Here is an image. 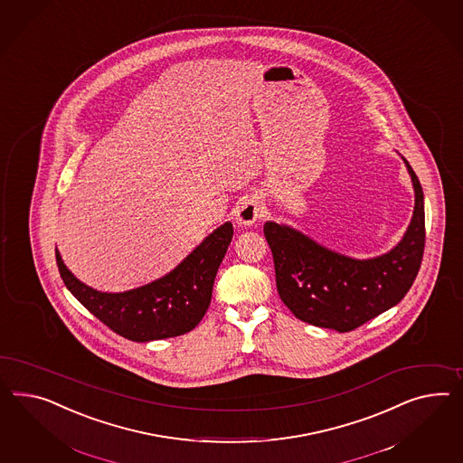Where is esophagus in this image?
<instances>
[{"label":"esophagus","instance_id":"34e87169","mask_svg":"<svg viewBox=\"0 0 463 463\" xmlns=\"http://www.w3.org/2000/svg\"><path fill=\"white\" fill-rule=\"evenodd\" d=\"M263 215V205L261 202L254 197L244 199L238 205L236 211V221L241 225H252Z\"/></svg>","mask_w":463,"mask_h":463}]
</instances>
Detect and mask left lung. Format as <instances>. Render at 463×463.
<instances>
[{
    "label": "left lung",
    "mask_w": 463,
    "mask_h": 463,
    "mask_svg": "<svg viewBox=\"0 0 463 463\" xmlns=\"http://www.w3.org/2000/svg\"><path fill=\"white\" fill-rule=\"evenodd\" d=\"M402 162L414 190L411 222L400 242L381 256L350 258L291 225L264 224L279 298L301 322L350 332L398 305L410 291L425 250V197L411 165Z\"/></svg>",
    "instance_id": "1"
}]
</instances>
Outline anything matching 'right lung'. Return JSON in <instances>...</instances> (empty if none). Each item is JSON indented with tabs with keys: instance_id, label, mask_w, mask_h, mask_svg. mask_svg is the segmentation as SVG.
Masks as SVG:
<instances>
[{
	"instance_id": "obj_1",
	"label": "right lung",
	"mask_w": 463,
	"mask_h": 463,
	"mask_svg": "<svg viewBox=\"0 0 463 463\" xmlns=\"http://www.w3.org/2000/svg\"><path fill=\"white\" fill-rule=\"evenodd\" d=\"M232 234L231 222L219 225L170 273L119 293L82 283L63 264L59 250L55 256L65 287L89 312L121 337L151 342L184 335L199 326L211 305L213 279Z\"/></svg>"
}]
</instances>
